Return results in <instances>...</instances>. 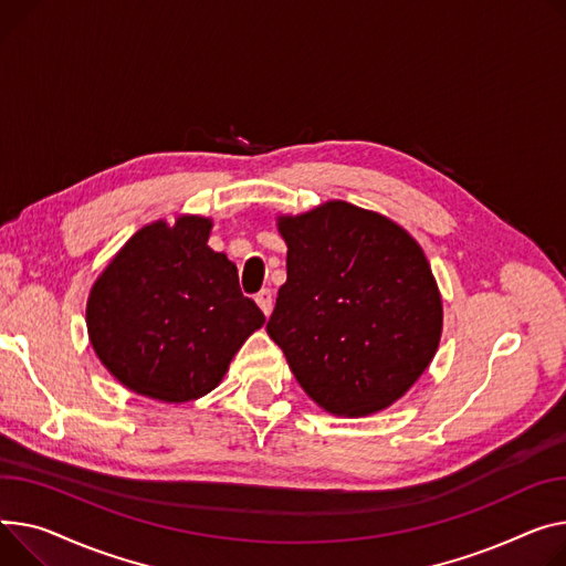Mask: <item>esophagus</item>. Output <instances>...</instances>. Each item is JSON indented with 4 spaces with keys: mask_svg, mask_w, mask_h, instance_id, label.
Listing matches in <instances>:
<instances>
[{
    "mask_svg": "<svg viewBox=\"0 0 566 566\" xmlns=\"http://www.w3.org/2000/svg\"><path fill=\"white\" fill-rule=\"evenodd\" d=\"M254 300H256V305H259V310L266 314V316H271V312H273V293L269 291V289H261L256 295H254Z\"/></svg>",
    "mask_w": 566,
    "mask_h": 566,
    "instance_id": "1",
    "label": "esophagus"
}]
</instances>
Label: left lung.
<instances>
[{"label": "left lung", "mask_w": 566, "mask_h": 566, "mask_svg": "<svg viewBox=\"0 0 566 566\" xmlns=\"http://www.w3.org/2000/svg\"><path fill=\"white\" fill-rule=\"evenodd\" d=\"M286 282L269 336L297 385L336 417L402 398L437 355L443 305L423 248L391 218L329 200L277 216Z\"/></svg>", "instance_id": "left-lung-1"}]
</instances>
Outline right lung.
<instances>
[{"label": "right lung", "instance_id": "obj_1", "mask_svg": "<svg viewBox=\"0 0 566 566\" xmlns=\"http://www.w3.org/2000/svg\"><path fill=\"white\" fill-rule=\"evenodd\" d=\"M196 213L140 228L99 273L86 327L104 368L129 391L188 402L213 391L266 316L241 293L237 266Z\"/></svg>", "mask_w": 566, "mask_h": 566}]
</instances>
